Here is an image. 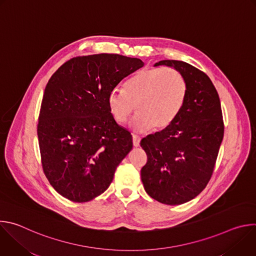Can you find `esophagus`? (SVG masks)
I'll return each mask as SVG.
<instances>
[{"label":"esophagus","instance_id":"34e87169","mask_svg":"<svg viewBox=\"0 0 256 256\" xmlns=\"http://www.w3.org/2000/svg\"><path fill=\"white\" fill-rule=\"evenodd\" d=\"M140 136H136V134H132V144L134 146V147H138V146H140Z\"/></svg>","mask_w":256,"mask_h":256}]
</instances>
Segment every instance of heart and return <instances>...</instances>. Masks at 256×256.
<instances>
[{
  "label": "heart",
  "instance_id": "heart-1",
  "mask_svg": "<svg viewBox=\"0 0 256 256\" xmlns=\"http://www.w3.org/2000/svg\"><path fill=\"white\" fill-rule=\"evenodd\" d=\"M188 83L173 68L142 70L124 85V90L114 89L108 94L107 102L112 116L118 122L132 118L130 128L136 132L168 128L177 118L186 103Z\"/></svg>",
  "mask_w": 256,
  "mask_h": 256
}]
</instances>
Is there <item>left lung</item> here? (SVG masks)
<instances>
[{
    "mask_svg": "<svg viewBox=\"0 0 256 256\" xmlns=\"http://www.w3.org/2000/svg\"><path fill=\"white\" fill-rule=\"evenodd\" d=\"M175 68L188 83V95L168 128L140 142L148 162L140 170L144 190L159 202L176 206L206 186L224 136L221 102L210 79L194 66L164 60L154 66Z\"/></svg>",
    "mask_w": 256,
    "mask_h": 256,
    "instance_id": "1",
    "label": "left lung"
}]
</instances>
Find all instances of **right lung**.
<instances>
[{
  "label": "right lung",
  "instance_id": "add662e5",
  "mask_svg": "<svg viewBox=\"0 0 256 256\" xmlns=\"http://www.w3.org/2000/svg\"><path fill=\"white\" fill-rule=\"evenodd\" d=\"M142 66L136 58L91 54L70 58L50 79L38 136L44 174L64 198L86 202L110 186L132 142L112 116L108 94Z\"/></svg>",
  "mask_w": 256,
  "mask_h": 256
}]
</instances>
